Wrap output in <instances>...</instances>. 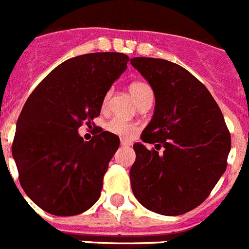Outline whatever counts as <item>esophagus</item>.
Returning a JSON list of instances; mask_svg holds the SVG:
<instances>
[{"instance_id":"1","label":"esophagus","mask_w":249,"mask_h":249,"mask_svg":"<svg viewBox=\"0 0 249 249\" xmlns=\"http://www.w3.org/2000/svg\"><path fill=\"white\" fill-rule=\"evenodd\" d=\"M120 144L124 145V147H126V145H130V142H129V141H125V139H121Z\"/></svg>"}]
</instances>
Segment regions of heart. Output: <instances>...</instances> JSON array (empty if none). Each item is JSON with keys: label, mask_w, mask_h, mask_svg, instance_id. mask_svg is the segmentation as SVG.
Wrapping results in <instances>:
<instances>
[{"label": "heart", "mask_w": 249, "mask_h": 249, "mask_svg": "<svg viewBox=\"0 0 249 249\" xmlns=\"http://www.w3.org/2000/svg\"><path fill=\"white\" fill-rule=\"evenodd\" d=\"M131 96L134 97L137 104L141 105L142 102L147 101L148 98H153V90L148 83L145 82H133L129 86ZM110 98V92H107L102 101V107H106ZM107 130L111 131L112 134H116L123 138H130L138 131V124L131 123V121H125L120 118H112L106 124Z\"/></svg>", "instance_id": "obj_1"}]
</instances>
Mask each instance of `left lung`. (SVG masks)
<instances>
[{"mask_svg":"<svg viewBox=\"0 0 249 249\" xmlns=\"http://www.w3.org/2000/svg\"><path fill=\"white\" fill-rule=\"evenodd\" d=\"M130 64L156 98L152 120L141 135L155 148L133 145L131 189L149 211L183 215L201 205L225 173L230 133L211 93L188 70L162 58L134 57Z\"/></svg>","mask_w":249,"mask_h":249,"instance_id":"left-lung-1","label":"left lung"}]
</instances>
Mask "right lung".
I'll return each instance as SVG.
<instances>
[{"instance_id": "obj_1", "label": "right lung", "mask_w": 249, "mask_h": 249, "mask_svg": "<svg viewBox=\"0 0 249 249\" xmlns=\"http://www.w3.org/2000/svg\"><path fill=\"white\" fill-rule=\"evenodd\" d=\"M128 62L119 52L69 58L26 100L16 123L13 157L26 196L48 213L79 215L100 198L120 139L98 128L86 142L78 129L100 116L105 94Z\"/></svg>"}]
</instances>
